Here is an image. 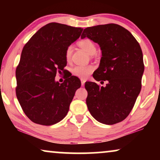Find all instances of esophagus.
<instances>
[{"instance_id": "34e87169", "label": "esophagus", "mask_w": 160, "mask_h": 160, "mask_svg": "<svg viewBox=\"0 0 160 160\" xmlns=\"http://www.w3.org/2000/svg\"><path fill=\"white\" fill-rule=\"evenodd\" d=\"M81 82H82V86L84 87V84H85V80L83 79V78H82V79H81Z\"/></svg>"}]
</instances>
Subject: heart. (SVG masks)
Instances as JSON below:
<instances>
[{
    "label": "heart",
    "mask_w": 160,
    "mask_h": 160,
    "mask_svg": "<svg viewBox=\"0 0 160 160\" xmlns=\"http://www.w3.org/2000/svg\"><path fill=\"white\" fill-rule=\"evenodd\" d=\"M78 46L89 55H92L96 52V46L93 41H91L90 39L84 38L83 40H81L78 42ZM71 52L72 47L69 46L66 49V51H65V58H66L68 61L71 58ZM93 71L94 67L92 65H76V66L73 67V69H72V73H73V75L77 76V77L85 78L90 75Z\"/></svg>",
    "instance_id": "1"
}]
</instances>
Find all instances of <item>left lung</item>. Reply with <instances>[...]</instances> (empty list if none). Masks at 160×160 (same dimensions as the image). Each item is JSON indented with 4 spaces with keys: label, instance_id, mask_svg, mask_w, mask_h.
<instances>
[{
    "label": "left lung",
    "instance_id": "1",
    "mask_svg": "<svg viewBox=\"0 0 160 160\" xmlns=\"http://www.w3.org/2000/svg\"><path fill=\"white\" fill-rule=\"evenodd\" d=\"M86 37L97 43L102 52L93 78L108 81L100 87L95 82L85 83L87 108L100 123H119L132 111L141 92L144 71L141 48L130 32L117 24L85 28L81 38Z\"/></svg>",
    "mask_w": 160,
    "mask_h": 160
}]
</instances>
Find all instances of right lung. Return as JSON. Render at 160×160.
<instances>
[{"instance_id":"add662e5","label":"right lung","mask_w":160,"mask_h":160,"mask_svg":"<svg viewBox=\"0 0 160 160\" xmlns=\"http://www.w3.org/2000/svg\"><path fill=\"white\" fill-rule=\"evenodd\" d=\"M83 28L51 22L39 29L24 47L16 69L17 100L34 123L52 125L64 119L79 78L71 76L60 84L57 72H65L66 49L79 38Z\"/></svg>"}]
</instances>
